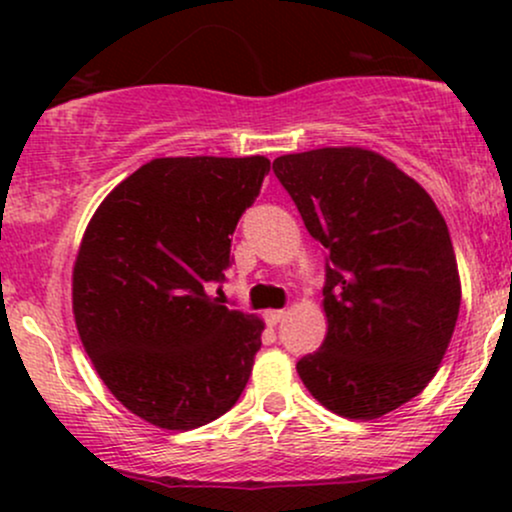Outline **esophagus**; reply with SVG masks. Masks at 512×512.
<instances>
[{
  "mask_svg": "<svg viewBox=\"0 0 512 512\" xmlns=\"http://www.w3.org/2000/svg\"><path fill=\"white\" fill-rule=\"evenodd\" d=\"M264 317H267L269 327H276L286 317V310H267V315H264Z\"/></svg>",
  "mask_w": 512,
  "mask_h": 512,
  "instance_id": "obj_1",
  "label": "esophagus"
}]
</instances>
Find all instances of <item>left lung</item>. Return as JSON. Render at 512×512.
Returning <instances> with one entry per match:
<instances>
[{
    "label": "left lung",
    "instance_id": "1",
    "mask_svg": "<svg viewBox=\"0 0 512 512\" xmlns=\"http://www.w3.org/2000/svg\"><path fill=\"white\" fill-rule=\"evenodd\" d=\"M272 168L327 250V334L298 375L334 414L380 419L431 383L455 332L462 289L448 223L375 151L327 146Z\"/></svg>",
    "mask_w": 512,
    "mask_h": 512
}]
</instances>
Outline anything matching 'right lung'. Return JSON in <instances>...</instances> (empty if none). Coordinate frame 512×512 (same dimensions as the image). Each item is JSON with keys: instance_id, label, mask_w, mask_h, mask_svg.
Listing matches in <instances>:
<instances>
[{"instance_id": "add662e5", "label": "right lung", "mask_w": 512, "mask_h": 512, "mask_svg": "<svg viewBox=\"0 0 512 512\" xmlns=\"http://www.w3.org/2000/svg\"><path fill=\"white\" fill-rule=\"evenodd\" d=\"M267 173L264 156L154 158L88 221L72 274L76 330L117 402L149 424L199 428L248 385L264 322L211 289L226 281L231 236Z\"/></svg>"}]
</instances>
